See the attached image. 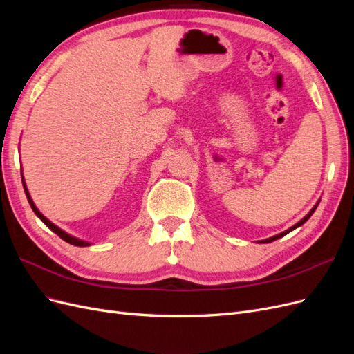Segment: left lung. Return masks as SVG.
Here are the masks:
<instances>
[{"label": "left lung", "mask_w": 354, "mask_h": 354, "mask_svg": "<svg viewBox=\"0 0 354 354\" xmlns=\"http://www.w3.org/2000/svg\"><path fill=\"white\" fill-rule=\"evenodd\" d=\"M316 207H317V205H316ZM316 207H315V208H313V209H312V211H310V212H308V214H307V216H306V217H304V218H303V220H301V221H298V223H297V224H295V226H292V227H291V229H288V230H286V232H282V233H279V234H276V236H272V238H269V239H264V241H261V243H267V242H273V241H276V239H279V238H282V236H285V234H286V233H289V232H291V230H294V229H297V227H298V226H301V224H304V223H306V221H307V220H308V218H310V217H312V214H313V212H315V209H316Z\"/></svg>", "instance_id": "left-lung-1"}]
</instances>
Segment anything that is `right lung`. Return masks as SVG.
Here are the masks:
<instances>
[{
	"label": "right lung",
	"mask_w": 354,
	"mask_h": 354,
	"mask_svg": "<svg viewBox=\"0 0 354 354\" xmlns=\"http://www.w3.org/2000/svg\"><path fill=\"white\" fill-rule=\"evenodd\" d=\"M24 189H25V194H26V198H28V201H29V205H30V208L34 209V212L37 214V216L41 218V221L46 224V226L50 229V230H53L55 232L59 238H62L63 241H66L68 243H71V245H75V246H88L90 243L88 242H84V241H80V239H77V238H73V236H71V234H68V233H65L63 230H60L57 226H55V224H53L51 221H48L44 216H42V214L38 211V208L34 205V202H32V199H30V196H29V194H28V189H26V186H25V181H24Z\"/></svg>",
	"instance_id": "right-lung-1"
}]
</instances>
